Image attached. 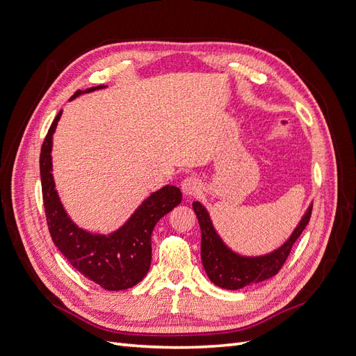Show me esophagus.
Listing matches in <instances>:
<instances>
[{
    "instance_id": "obj_1",
    "label": "esophagus",
    "mask_w": 356,
    "mask_h": 356,
    "mask_svg": "<svg viewBox=\"0 0 356 356\" xmlns=\"http://www.w3.org/2000/svg\"><path fill=\"white\" fill-rule=\"evenodd\" d=\"M181 187H182V191H184V195L193 196V195H196V193L200 191L202 182L196 177H187L184 181H182Z\"/></svg>"
}]
</instances>
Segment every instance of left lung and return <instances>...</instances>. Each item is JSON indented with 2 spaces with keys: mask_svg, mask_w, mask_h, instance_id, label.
<instances>
[{
  "mask_svg": "<svg viewBox=\"0 0 356 356\" xmlns=\"http://www.w3.org/2000/svg\"><path fill=\"white\" fill-rule=\"evenodd\" d=\"M193 209L197 215L202 230L200 255L204 272L215 285L225 289H239L275 276L282 268L291 248L306 229L312 215L310 207L291 238L272 254L263 257H241L222 243L211 222L209 213L199 202L193 203Z\"/></svg>",
  "mask_w": 356,
  "mask_h": 356,
  "instance_id": "8db88e82",
  "label": "left lung"
}]
</instances>
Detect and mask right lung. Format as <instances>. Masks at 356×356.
<instances>
[{
	"instance_id": "1",
	"label": "right lung",
	"mask_w": 356,
	"mask_h": 356,
	"mask_svg": "<svg viewBox=\"0 0 356 356\" xmlns=\"http://www.w3.org/2000/svg\"><path fill=\"white\" fill-rule=\"evenodd\" d=\"M101 88L104 86H96L84 93ZM77 95L80 92H75L72 98ZM60 114L62 111L53 120L40 153L42 203L51 241L75 270L89 281L108 291L132 288L143 281L152 264L154 225L181 203V190L175 186H166L153 193L123 227L110 236L92 234L79 229L63 211L51 175V138Z\"/></svg>"
}]
</instances>
